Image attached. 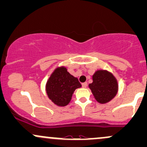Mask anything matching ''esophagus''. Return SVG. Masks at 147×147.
Here are the masks:
<instances>
[{
    "label": "esophagus",
    "mask_w": 147,
    "mask_h": 147,
    "mask_svg": "<svg viewBox=\"0 0 147 147\" xmlns=\"http://www.w3.org/2000/svg\"><path fill=\"white\" fill-rule=\"evenodd\" d=\"M87 86H88V83H87L86 82L82 83V87H83V88H86Z\"/></svg>",
    "instance_id": "34e87169"
}]
</instances>
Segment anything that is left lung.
<instances>
[{"instance_id":"obj_1","label":"left lung","mask_w":147,"mask_h":147,"mask_svg":"<svg viewBox=\"0 0 147 147\" xmlns=\"http://www.w3.org/2000/svg\"><path fill=\"white\" fill-rule=\"evenodd\" d=\"M94 97L100 104L111 101L118 92L116 78L107 70H98L92 76V83L89 84Z\"/></svg>"}]
</instances>
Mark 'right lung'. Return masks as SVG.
Returning a JSON list of instances; mask_svg holds the SVG:
<instances>
[{
	"instance_id": "obj_1",
	"label": "right lung",
	"mask_w": 147,
	"mask_h": 147,
	"mask_svg": "<svg viewBox=\"0 0 147 147\" xmlns=\"http://www.w3.org/2000/svg\"><path fill=\"white\" fill-rule=\"evenodd\" d=\"M81 84L78 78L71 75L67 68H57L50 75L45 86L49 99L59 107L67 106L71 99L72 94Z\"/></svg>"
}]
</instances>
